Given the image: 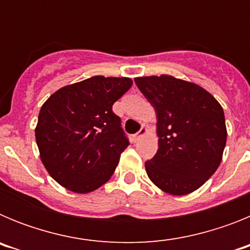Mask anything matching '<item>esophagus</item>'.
Segmentation results:
<instances>
[{"instance_id":"esophagus-1","label":"esophagus","mask_w":250,"mask_h":250,"mask_svg":"<svg viewBox=\"0 0 250 250\" xmlns=\"http://www.w3.org/2000/svg\"><path fill=\"white\" fill-rule=\"evenodd\" d=\"M145 134H146V129H145L144 126H141V129L139 130L138 132H136L135 135H134V140H135V141L140 140V138H143V136H144Z\"/></svg>"}]
</instances>
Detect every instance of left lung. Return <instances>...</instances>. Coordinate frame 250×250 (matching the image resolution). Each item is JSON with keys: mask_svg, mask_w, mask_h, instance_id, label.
I'll return each mask as SVG.
<instances>
[{"mask_svg": "<svg viewBox=\"0 0 250 250\" xmlns=\"http://www.w3.org/2000/svg\"><path fill=\"white\" fill-rule=\"evenodd\" d=\"M155 109L159 149L145 163L147 176L165 193L185 195L210 178L227 143L224 111L207 90L173 76L136 77Z\"/></svg>", "mask_w": 250, "mask_h": 250, "instance_id": "left-lung-1", "label": "left lung"}]
</instances>
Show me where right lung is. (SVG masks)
<instances>
[{
  "label": "right lung",
  "mask_w": 250,
  "mask_h": 250,
  "mask_svg": "<svg viewBox=\"0 0 250 250\" xmlns=\"http://www.w3.org/2000/svg\"><path fill=\"white\" fill-rule=\"evenodd\" d=\"M131 85L129 77L92 76L43 104L35 135L41 160L59 184L89 193L114 174L129 139L112 105Z\"/></svg>",
  "instance_id": "1"
}]
</instances>
